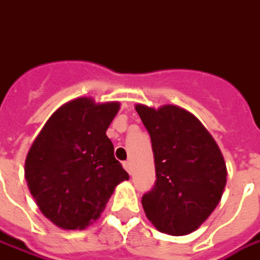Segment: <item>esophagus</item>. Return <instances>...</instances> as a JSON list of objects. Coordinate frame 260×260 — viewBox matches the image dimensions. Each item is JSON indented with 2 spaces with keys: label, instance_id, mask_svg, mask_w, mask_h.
Returning a JSON list of instances; mask_svg holds the SVG:
<instances>
[{
  "label": "esophagus",
  "instance_id": "esophagus-1",
  "mask_svg": "<svg viewBox=\"0 0 260 260\" xmlns=\"http://www.w3.org/2000/svg\"><path fill=\"white\" fill-rule=\"evenodd\" d=\"M123 167L126 168V171L128 174H132V162H130V161H124V162H123Z\"/></svg>",
  "mask_w": 260,
  "mask_h": 260
}]
</instances>
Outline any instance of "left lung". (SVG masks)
I'll return each instance as SVG.
<instances>
[{"instance_id": "obj_1", "label": "left lung", "mask_w": 260, "mask_h": 260, "mask_svg": "<svg viewBox=\"0 0 260 260\" xmlns=\"http://www.w3.org/2000/svg\"><path fill=\"white\" fill-rule=\"evenodd\" d=\"M151 137L155 184L143 195L148 221L162 234L188 235L221 201L226 184L223 155L208 130L187 110L136 105Z\"/></svg>"}]
</instances>
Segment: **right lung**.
Wrapping results in <instances>:
<instances>
[{
	"mask_svg": "<svg viewBox=\"0 0 260 260\" xmlns=\"http://www.w3.org/2000/svg\"><path fill=\"white\" fill-rule=\"evenodd\" d=\"M119 109V102L73 99L52 114L32 143L25 180L41 212L59 228L89 226L116 185L128 180L106 136Z\"/></svg>",
	"mask_w": 260,
	"mask_h": 260,
	"instance_id": "1",
	"label": "right lung"
}]
</instances>
